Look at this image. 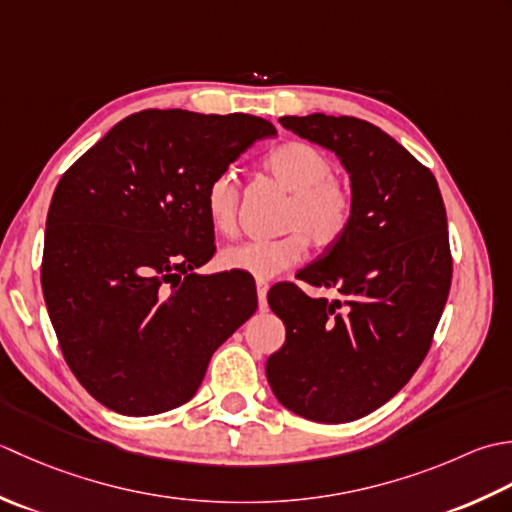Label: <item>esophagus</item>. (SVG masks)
<instances>
[{
  "label": "esophagus",
  "mask_w": 512,
  "mask_h": 512,
  "mask_svg": "<svg viewBox=\"0 0 512 512\" xmlns=\"http://www.w3.org/2000/svg\"><path fill=\"white\" fill-rule=\"evenodd\" d=\"M267 291H269L267 280H256V294H258V309L260 311L267 309Z\"/></svg>",
  "instance_id": "1"
}]
</instances>
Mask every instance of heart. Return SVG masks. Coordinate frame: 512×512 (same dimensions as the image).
Returning <instances> with one entry per match:
<instances>
[{"label": "heart", "mask_w": 512, "mask_h": 512, "mask_svg": "<svg viewBox=\"0 0 512 512\" xmlns=\"http://www.w3.org/2000/svg\"><path fill=\"white\" fill-rule=\"evenodd\" d=\"M263 168L291 194L283 227L294 232L227 245L218 254L223 269L260 280L294 267L305 256L307 241L318 249L338 243L353 218L351 187L333 176V161L316 145L305 141L278 145L265 156ZM203 207L214 232H232L238 214V183L232 172L212 176L203 192Z\"/></svg>", "instance_id": "1"}]
</instances>
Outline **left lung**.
Masks as SVG:
<instances>
[{
  "mask_svg": "<svg viewBox=\"0 0 512 512\" xmlns=\"http://www.w3.org/2000/svg\"><path fill=\"white\" fill-rule=\"evenodd\" d=\"M278 121L338 156L353 218L296 274L340 298L296 285L269 291L287 338L267 360V382L300 417L351 422L389 402L429 353L453 276L444 201L431 170L369 121L320 112Z\"/></svg>",
  "mask_w": 512,
  "mask_h": 512,
  "instance_id": "left-lung-1",
  "label": "left lung"
}]
</instances>
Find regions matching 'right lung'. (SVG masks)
Here are the masks:
<instances>
[{"instance_id": "add662e5", "label": "right lung", "mask_w": 512, "mask_h": 512, "mask_svg": "<svg viewBox=\"0 0 512 512\" xmlns=\"http://www.w3.org/2000/svg\"><path fill=\"white\" fill-rule=\"evenodd\" d=\"M271 134L252 114L141 110L61 176L41 287L70 371L103 406L141 417L185 404L254 316L256 291L196 274L214 256L203 192Z\"/></svg>"}]
</instances>
